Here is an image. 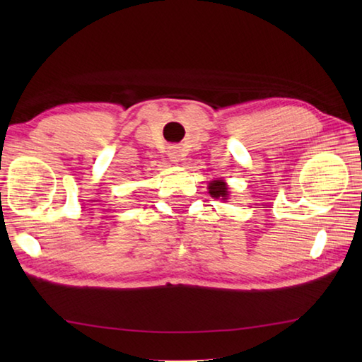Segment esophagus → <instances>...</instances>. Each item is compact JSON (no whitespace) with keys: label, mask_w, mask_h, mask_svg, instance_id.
Wrapping results in <instances>:
<instances>
[{"label":"esophagus","mask_w":362,"mask_h":362,"mask_svg":"<svg viewBox=\"0 0 362 362\" xmlns=\"http://www.w3.org/2000/svg\"><path fill=\"white\" fill-rule=\"evenodd\" d=\"M169 153V158H171V161H179L180 160V153H182V151H180V148H177V146H171V148H169V151H168Z\"/></svg>","instance_id":"esophagus-1"}]
</instances>
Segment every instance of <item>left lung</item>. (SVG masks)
<instances>
[{
	"label": "left lung",
	"instance_id": "left-lung-1",
	"mask_svg": "<svg viewBox=\"0 0 362 362\" xmlns=\"http://www.w3.org/2000/svg\"><path fill=\"white\" fill-rule=\"evenodd\" d=\"M209 189H210V194H211L213 197H216V199H219V197L227 199V196H228V193H227V185H226V183L222 182V180H213V182L210 183Z\"/></svg>",
	"mask_w": 362,
	"mask_h": 362
}]
</instances>
